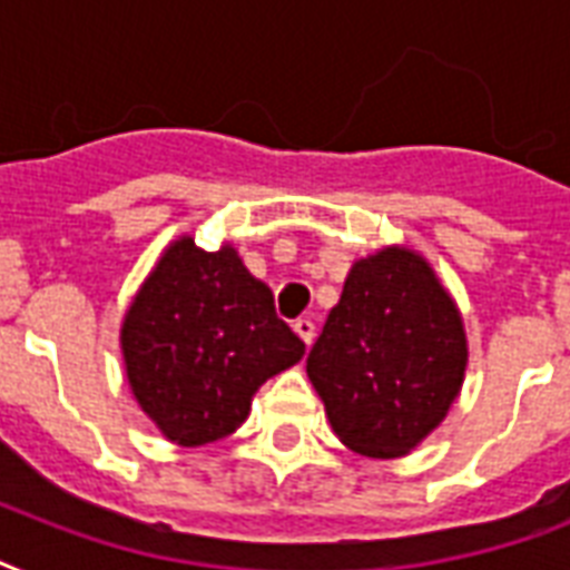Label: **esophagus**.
Segmentation results:
<instances>
[{
	"label": "esophagus",
	"mask_w": 570,
	"mask_h": 570,
	"mask_svg": "<svg viewBox=\"0 0 570 570\" xmlns=\"http://www.w3.org/2000/svg\"><path fill=\"white\" fill-rule=\"evenodd\" d=\"M293 328H295V334L302 337L304 346H311L313 337H316V325H313L311 320H298V322H295V325H293Z\"/></svg>",
	"instance_id": "34e87169"
}]
</instances>
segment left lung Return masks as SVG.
<instances>
[{
    "label": "left lung",
    "instance_id": "obj_1",
    "mask_svg": "<svg viewBox=\"0 0 570 570\" xmlns=\"http://www.w3.org/2000/svg\"><path fill=\"white\" fill-rule=\"evenodd\" d=\"M468 366L464 322L411 248L357 259L307 355V375L348 450L399 459L432 434Z\"/></svg>",
    "mask_w": 570,
    "mask_h": 570
}]
</instances>
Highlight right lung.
Returning a JSON list of instances; mask_svg holds the SVG:
<instances>
[{
  "mask_svg": "<svg viewBox=\"0 0 570 570\" xmlns=\"http://www.w3.org/2000/svg\"><path fill=\"white\" fill-rule=\"evenodd\" d=\"M120 352L132 396L180 446L236 432L263 381L298 364L304 343L233 245L171 242L129 304Z\"/></svg>",
  "mask_w": 570,
  "mask_h": 570,
  "instance_id": "obj_1",
  "label": "right lung"
}]
</instances>
